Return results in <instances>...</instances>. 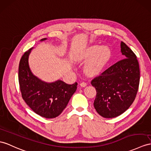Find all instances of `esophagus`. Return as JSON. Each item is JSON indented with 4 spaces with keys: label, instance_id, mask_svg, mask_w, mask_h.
Returning a JSON list of instances; mask_svg holds the SVG:
<instances>
[{
    "label": "esophagus",
    "instance_id": "1",
    "mask_svg": "<svg viewBox=\"0 0 151 151\" xmlns=\"http://www.w3.org/2000/svg\"><path fill=\"white\" fill-rule=\"evenodd\" d=\"M79 84H80V86H81V87H85V86H86V83H84V82L81 83Z\"/></svg>",
    "mask_w": 151,
    "mask_h": 151
}]
</instances>
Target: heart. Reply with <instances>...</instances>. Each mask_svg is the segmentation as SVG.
<instances>
[{"label":"heart","mask_w":151,"mask_h":151,"mask_svg":"<svg viewBox=\"0 0 151 151\" xmlns=\"http://www.w3.org/2000/svg\"><path fill=\"white\" fill-rule=\"evenodd\" d=\"M111 50L108 47L94 45L89 48L79 58V60L88 61L84 71L89 76H94L100 73L111 57Z\"/></svg>","instance_id":"1"}]
</instances>
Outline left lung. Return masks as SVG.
Instances as JSON below:
<instances>
[{"label": "left lung", "instance_id": "obj_1", "mask_svg": "<svg viewBox=\"0 0 151 151\" xmlns=\"http://www.w3.org/2000/svg\"><path fill=\"white\" fill-rule=\"evenodd\" d=\"M123 59L116 62L91 80L97 91L94 108L106 119L122 114L134 102L139 83V68L137 56L121 42Z\"/></svg>", "mask_w": 151, "mask_h": 151}]
</instances>
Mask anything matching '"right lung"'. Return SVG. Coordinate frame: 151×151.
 I'll use <instances>...</instances> for the list:
<instances>
[{"label":"right lung","mask_w":151,"mask_h":151,"mask_svg":"<svg viewBox=\"0 0 151 151\" xmlns=\"http://www.w3.org/2000/svg\"><path fill=\"white\" fill-rule=\"evenodd\" d=\"M47 38L42 39L41 41ZM32 48L22 56L18 67L22 97L33 111L46 119L56 118L67 107L77 90L78 83L68 84L62 81L48 83L32 74L28 59Z\"/></svg>","instance_id":"1"}]
</instances>
